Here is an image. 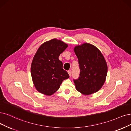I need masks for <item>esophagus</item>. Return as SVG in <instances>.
I'll use <instances>...</instances> for the list:
<instances>
[{
  "instance_id": "esophagus-1",
  "label": "esophagus",
  "mask_w": 131,
  "mask_h": 131,
  "mask_svg": "<svg viewBox=\"0 0 131 131\" xmlns=\"http://www.w3.org/2000/svg\"><path fill=\"white\" fill-rule=\"evenodd\" d=\"M68 73H69V74L70 77H71V74H72V72H71V71H68Z\"/></svg>"
}]
</instances>
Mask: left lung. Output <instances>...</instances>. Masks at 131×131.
Returning <instances> with one entry per match:
<instances>
[{
  "mask_svg": "<svg viewBox=\"0 0 131 131\" xmlns=\"http://www.w3.org/2000/svg\"><path fill=\"white\" fill-rule=\"evenodd\" d=\"M74 51L78 58L80 76L74 83L77 90L84 95L96 92L103 86L107 73V65L98 48L89 43L77 45Z\"/></svg>",
  "mask_w": 131,
  "mask_h": 131,
  "instance_id": "obj_1",
  "label": "left lung"
}]
</instances>
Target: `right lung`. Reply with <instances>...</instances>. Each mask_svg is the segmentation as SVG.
<instances>
[{
    "mask_svg": "<svg viewBox=\"0 0 131 131\" xmlns=\"http://www.w3.org/2000/svg\"><path fill=\"white\" fill-rule=\"evenodd\" d=\"M67 46L62 41L52 39L39 47L31 67L33 83L39 92L51 95L59 89L63 80L69 78L59 59L60 54Z\"/></svg>",
    "mask_w": 131,
    "mask_h": 131,
    "instance_id": "obj_1",
    "label": "right lung"
}]
</instances>
